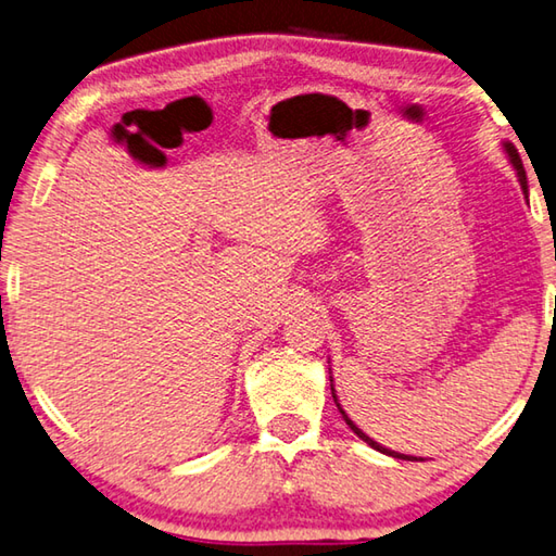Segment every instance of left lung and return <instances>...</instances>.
I'll use <instances>...</instances> for the list:
<instances>
[{"instance_id":"1","label":"left lung","mask_w":556,"mask_h":556,"mask_svg":"<svg viewBox=\"0 0 556 556\" xmlns=\"http://www.w3.org/2000/svg\"><path fill=\"white\" fill-rule=\"evenodd\" d=\"M506 153L510 155V163H513V167H516V173H518V179H520V187H522V191H525V194H528V177H525V169H522V160H520V155H518V150H516V146H510V143H506ZM332 381V379H330ZM330 389H332V383H330ZM332 399H336V403H338V396H336V389H332ZM338 410L342 413V418H345V422H348V426H350V430L352 432H355V435L359 438V440H365L367 442V445L369 447H375L377 452H381V454H389V457H396V459H408L410 462V457H408V454H401V452H393V450H389V447H381L379 445V442H375V440H371L369 435H367V432H362L357 426H355V422H352L350 418H348V413L345 410H342V406H340V403H338Z\"/></svg>"}]
</instances>
